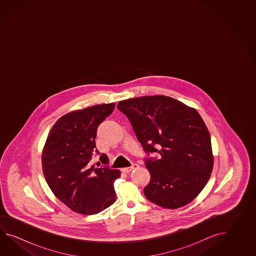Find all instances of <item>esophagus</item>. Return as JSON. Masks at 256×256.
<instances>
[{
  "label": "esophagus",
  "mask_w": 256,
  "mask_h": 256,
  "mask_svg": "<svg viewBox=\"0 0 256 256\" xmlns=\"http://www.w3.org/2000/svg\"><path fill=\"white\" fill-rule=\"evenodd\" d=\"M138 168V164H134L130 168H124L122 169V172H124V173H128V172H130V171H132L134 169H136Z\"/></svg>",
  "instance_id": "esophagus-1"
}]
</instances>
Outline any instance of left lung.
Returning <instances> with one entry per match:
<instances>
[{"label":"left lung","instance_id":"left-lung-1","mask_svg":"<svg viewBox=\"0 0 256 256\" xmlns=\"http://www.w3.org/2000/svg\"><path fill=\"white\" fill-rule=\"evenodd\" d=\"M147 154L151 180L144 188L147 200L176 210L190 203L202 192L212 172L214 156L210 132L192 107L164 96H142L118 102Z\"/></svg>","mask_w":256,"mask_h":256}]
</instances>
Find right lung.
I'll return each mask as SVG.
<instances>
[{
  "mask_svg": "<svg viewBox=\"0 0 256 256\" xmlns=\"http://www.w3.org/2000/svg\"><path fill=\"white\" fill-rule=\"evenodd\" d=\"M115 108V104H98L76 110L60 117L49 132L42 151V169L50 190L71 210L97 214L116 202L114 182L118 169L92 166L96 149L97 128ZM108 164L105 154L100 156Z\"/></svg>",
  "mask_w": 256,
  "mask_h": 256,
  "instance_id": "right-lung-1",
  "label": "right lung"
}]
</instances>
